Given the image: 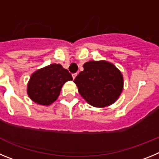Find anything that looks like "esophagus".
Returning a JSON list of instances; mask_svg holds the SVG:
<instances>
[{"mask_svg": "<svg viewBox=\"0 0 159 159\" xmlns=\"http://www.w3.org/2000/svg\"><path fill=\"white\" fill-rule=\"evenodd\" d=\"M76 75H77V73H75V74H73V75H72L73 79H75V77H76Z\"/></svg>", "mask_w": 159, "mask_h": 159, "instance_id": "esophagus-1", "label": "esophagus"}]
</instances>
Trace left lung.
Wrapping results in <instances>:
<instances>
[{
    "mask_svg": "<svg viewBox=\"0 0 159 159\" xmlns=\"http://www.w3.org/2000/svg\"><path fill=\"white\" fill-rule=\"evenodd\" d=\"M74 83L79 93L95 107H105L116 102L123 89V74L112 63L91 60L84 64V71Z\"/></svg>",
    "mask_w": 159,
    "mask_h": 159,
    "instance_id": "obj_1",
    "label": "left lung"
}]
</instances>
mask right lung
<instances>
[{
	"instance_id": "1",
	"label": "right lung",
	"mask_w": 159,
	"mask_h": 159,
	"mask_svg": "<svg viewBox=\"0 0 159 159\" xmlns=\"http://www.w3.org/2000/svg\"><path fill=\"white\" fill-rule=\"evenodd\" d=\"M70 80L72 76L62 65L50 64L31 75L27 85L28 95L37 104L49 106L58 99L64 84Z\"/></svg>"
}]
</instances>
